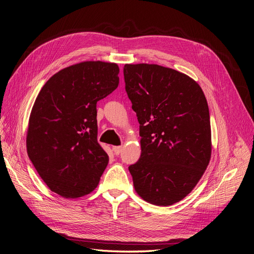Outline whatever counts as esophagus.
Segmentation results:
<instances>
[{
	"mask_svg": "<svg viewBox=\"0 0 254 254\" xmlns=\"http://www.w3.org/2000/svg\"><path fill=\"white\" fill-rule=\"evenodd\" d=\"M112 150H113L115 156H119L120 153H121V151H122V146H113Z\"/></svg>",
	"mask_w": 254,
	"mask_h": 254,
	"instance_id": "obj_1",
	"label": "esophagus"
}]
</instances>
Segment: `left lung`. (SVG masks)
Returning <instances> with one entry per match:
<instances>
[{
  "instance_id": "8db88e82",
  "label": "left lung",
  "mask_w": 254,
  "mask_h": 254,
  "mask_svg": "<svg viewBox=\"0 0 254 254\" xmlns=\"http://www.w3.org/2000/svg\"><path fill=\"white\" fill-rule=\"evenodd\" d=\"M127 95L140 123L142 153L130 165L145 201L167 206L200 180L211 158L210 112L199 84L158 64H125Z\"/></svg>"
}]
</instances>
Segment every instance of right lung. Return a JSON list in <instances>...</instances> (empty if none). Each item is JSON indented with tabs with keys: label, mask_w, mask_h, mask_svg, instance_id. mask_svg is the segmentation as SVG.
<instances>
[{
	"label": "right lung",
	"mask_w": 254,
	"mask_h": 254,
	"mask_svg": "<svg viewBox=\"0 0 254 254\" xmlns=\"http://www.w3.org/2000/svg\"><path fill=\"white\" fill-rule=\"evenodd\" d=\"M118 64L86 61L59 71L38 94L26 136L28 157L51 190L77 198L93 190L109 156L97 143L98 101L119 86Z\"/></svg>",
	"instance_id": "add662e5"
}]
</instances>
